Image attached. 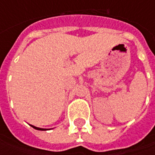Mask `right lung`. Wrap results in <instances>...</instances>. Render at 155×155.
I'll return each instance as SVG.
<instances>
[{
    "label": "right lung",
    "instance_id": "add662e5",
    "mask_svg": "<svg viewBox=\"0 0 155 155\" xmlns=\"http://www.w3.org/2000/svg\"><path fill=\"white\" fill-rule=\"evenodd\" d=\"M32 127H33V128H35V129H38V130H45V128H37V127H34V126H33V125H31Z\"/></svg>",
    "mask_w": 155,
    "mask_h": 155
}]
</instances>
